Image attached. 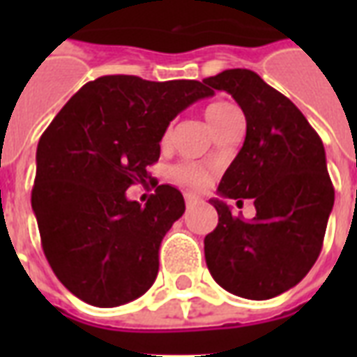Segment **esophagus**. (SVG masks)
<instances>
[{
    "label": "esophagus",
    "instance_id": "esophagus-1",
    "mask_svg": "<svg viewBox=\"0 0 357 357\" xmlns=\"http://www.w3.org/2000/svg\"><path fill=\"white\" fill-rule=\"evenodd\" d=\"M185 204H187V208H191V206H195V204H197V201H195L193 197H187Z\"/></svg>",
    "mask_w": 357,
    "mask_h": 357
}]
</instances>
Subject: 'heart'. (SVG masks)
<instances>
[{"label":"heart","instance_id":"obj_1","mask_svg":"<svg viewBox=\"0 0 357 357\" xmlns=\"http://www.w3.org/2000/svg\"><path fill=\"white\" fill-rule=\"evenodd\" d=\"M235 114H239V109L227 101L210 102L208 107H206V110H204L206 122H208V126L212 130H216L218 126H222L224 122H227V120L231 116H235ZM170 137L172 132L168 130V132L164 133L162 145H168V143H170ZM172 178H174L176 183L187 187V189H202V187L208 183V172L204 170L202 166H199V164L183 162L172 168Z\"/></svg>","mask_w":357,"mask_h":357}]
</instances>
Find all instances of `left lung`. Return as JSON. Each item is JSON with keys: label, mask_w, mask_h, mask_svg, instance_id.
<instances>
[{"label": "left lung", "mask_w": 357, "mask_h": 357, "mask_svg": "<svg viewBox=\"0 0 357 357\" xmlns=\"http://www.w3.org/2000/svg\"><path fill=\"white\" fill-rule=\"evenodd\" d=\"M224 89L247 118V137L225 170L218 193L255 201L245 222L212 199L216 229L204 237L210 273L225 291L250 300L273 298L298 284L321 252L335 189L321 137L296 105L252 70L231 68L204 78Z\"/></svg>", "instance_id": "1"}]
</instances>
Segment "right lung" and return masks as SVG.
I'll return each instance as SVG.
<instances>
[{"instance_id": "1", "label": "right lung", "mask_w": 357, "mask_h": 357, "mask_svg": "<svg viewBox=\"0 0 357 357\" xmlns=\"http://www.w3.org/2000/svg\"><path fill=\"white\" fill-rule=\"evenodd\" d=\"M202 82L101 76L88 82L43 132L32 210L43 255L59 281L91 306L139 298L158 273V248L185 212L183 195L156 185L149 166L179 112L210 97ZM151 179L145 207L125 197Z\"/></svg>"}]
</instances>
